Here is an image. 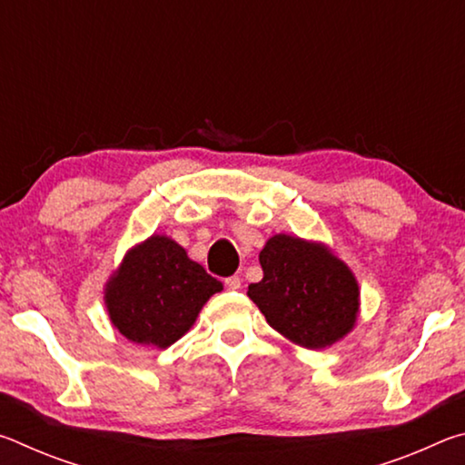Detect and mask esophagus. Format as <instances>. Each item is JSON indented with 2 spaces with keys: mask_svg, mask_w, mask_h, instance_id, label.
Returning a JSON list of instances; mask_svg holds the SVG:
<instances>
[{
  "mask_svg": "<svg viewBox=\"0 0 465 465\" xmlns=\"http://www.w3.org/2000/svg\"><path fill=\"white\" fill-rule=\"evenodd\" d=\"M225 287L230 291H238L242 287V279L240 277H230L225 279Z\"/></svg>",
  "mask_w": 465,
  "mask_h": 465,
  "instance_id": "esophagus-1",
  "label": "esophagus"
}]
</instances>
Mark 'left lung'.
Here are the masks:
<instances>
[{
	"label": "left lung",
	"instance_id": "left-lung-1",
	"mask_svg": "<svg viewBox=\"0 0 465 465\" xmlns=\"http://www.w3.org/2000/svg\"><path fill=\"white\" fill-rule=\"evenodd\" d=\"M264 277L248 297L269 326L305 349H326L355 328L359 285L326 246L279 233L258 256Z\"/></svg>",
	"mask_w": 465,
	"mask_h": 465
}]
</instances>
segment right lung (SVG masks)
<instances>
[{
	"mask_svg": "<svg viewBox=\"0 0 465 465\" xmlns=\"http://www.w3.org/2000/svg\"><path fill=\"white\" fill-rule=\"evenodd\" d=\"M223 289L186 250L166 235L131 248L110 281L104 303L110 322L137 344L166 349L183 338L211 295Z\"/></svg>",
	"mask_w": 465,
	"mask_h": 465,
	"instance_id": "obj_1",
	"label": "right lung"
}]
</instances>
